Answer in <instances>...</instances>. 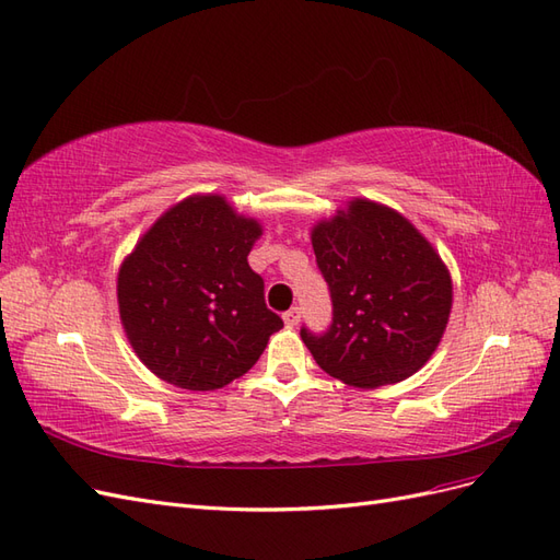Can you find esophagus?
Masks as SVG:
<instances>
[{
  "label": "esophagus",
  "instance_id": "1",
  "mask_svg": "<svg viewBox=\"0 0 560 560\" xmlns=\"http://www.w3.org/2000/svg\"><path fill=\"white\" fill-rule=\"evenodd\" d=\"M282 319H284L287 327H296L299 322H301V311L299 308H290V311L282 315Z\"/></svg>",
  "mask_w": 560,
  "mask_h": 560
}]
</instances>
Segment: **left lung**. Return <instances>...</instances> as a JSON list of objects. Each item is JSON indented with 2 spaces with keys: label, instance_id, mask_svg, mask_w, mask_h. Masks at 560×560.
Segmentation results:
<instances>
[{
  "label": "left lung",
  "instance_id": "1",
  "mask_svg": "<svg viewBox=\"0 0 560 560\" xmlns=\"http://www.w3.org/2000/svg\"><path fill=\"white\" fill-rule=\"evenodd\" d=\"M334 322L301 338L319 369L346 385L376 389L413 376L442 343L453 306L448 266L401 212L369 198L311 229Z\"/></svg>",
  "mask_w": 560,
  "mask_h": 560
}]
</instances>
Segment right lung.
I'll return each mask as SVG.
<instances>
[{
	"label": "right lung",
	"instance_id": "right-lung-1",
	"mask_svg": "<svg viewBox=\"0 0 560 560\" xmlns=\"http://www.w3.org/2000/svg\"><path fill=\"white\" fill-rule=\"evenodd\" d=\"M259 219L222 194L167 208L118 266V317L140 362L182 389H219L257 364L282 319L247 264Z\"/></svg>",
	"mask_w": 560,
	"mask_h": 560
}]
</instances>
